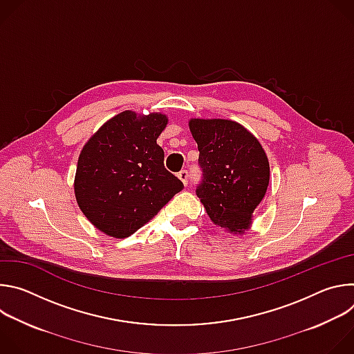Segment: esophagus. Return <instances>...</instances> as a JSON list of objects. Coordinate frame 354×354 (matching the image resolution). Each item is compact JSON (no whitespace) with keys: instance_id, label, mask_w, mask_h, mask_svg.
Listing matches in <instances>:
<instances>
[{"instance_id":"34e87169","label":"esophagus","mask_w":354,"mask_h":354,"mask_svg":"<svg viewBox=\"0 0 354 354\" xmlns=\"http://www.w3.org/2000/svg\"><path fill=\"white\" fill-rule=\"evenodd\" d=\"M178 178L182 180V183L186 186L187 185V179H189V174H187V171H180L179 174H178Z\"/></svg>"}]
</instances>
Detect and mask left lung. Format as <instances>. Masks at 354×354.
Instances as JSON below:
<instances>
[{
    "label": "left lung",
    "mask_w": 354,
    "mask_h": 354,
    "mask_svg": "<svg viewBox=\"0 0 354 354\" xmlns=\"http://www.w3.org/2000/svg\"><path fill=\"white\" fill-rule=\"evenodd\" d=\"M203 180L196 194L213 224L234 235L252 225L265 197L270 167L259 140L228 119H190Z\"/></svg>",
    "instance_id": "1"
}]
</instances>
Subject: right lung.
<instances>
[{"label": "right lung", "mask_w": 354, "mask_h": 354, "mask_svg": "<svg viewBox=\"0 0 354 354\" xmlns=\"http://www.w3.org/2000/svg\"><path fill=\"white\" fill-rule=\"evenodd\" d=\"M167 124L164 113L124 111L82 147L74 193L78 207L99 231L130 236L183 189L165 169L164 149L157 144Z\"/></svg>", "instance_id": "1"}]
</instances>
